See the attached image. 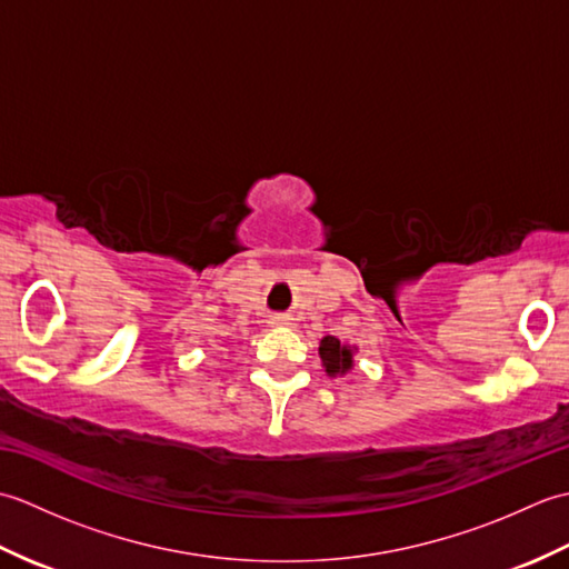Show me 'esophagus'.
Here are the masks:
<instances>
[{"instance_id":"esophagus-1","label":"esophagus","mask_w":569,"mask_h":569,"mask_svg":"<svg viewBox=\"0 0 569 569\" xmlns=\"http://www.w3.org/2000/svg\"><path fill=\"white\" fill-rule=\"evenodd\" d=\"M273 325H281V328H288V325H293V318L286 316V312H278V316L271 318Z\"/></svg>"}]
</instances>
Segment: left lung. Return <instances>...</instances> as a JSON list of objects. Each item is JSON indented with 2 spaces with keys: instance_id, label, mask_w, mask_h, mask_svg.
<instances>
[{
  "instance_id": "left-lung-1",
  "label": "left lung",
  "mask_w": 569,
  "mask_h": 569,
  "mask_svg": "<svg viewBox=\"0 0 569 569\" xmlns=\"http://www.w3.org/2000/svg\"><path fill=\"white\" fill-rule=\"evenodd\" d=\"M320 359L325 365V371H328L330 377H335V373H345L355 365L352 349H347L345 345H340L337 337H330V335L320 342Z\"/></svg>"
}]
</instances>
